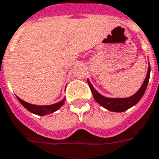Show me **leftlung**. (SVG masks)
Wrapping results in <instances>:
<instances>
[{"label": "left lung", "mask_w": 159, "mask_h": 159, "mask_svg": "<svg viewBox=\"0 0 159 159\" xmlns=\"http://www.w3.org/2000/svg\"><path fill=\"white\" fill-rule=\"evenodd\" d=\"M150 73H151V68L149 65L147 75H146V77H145V81L140 89L138 90L137 93H135L134 95L127 97V98H107L105 96L100 95L98 92L95 90L94 87L92 86V84L89 83V81H88V83H89L94 98L101 106L105 107L107 110L113 111V112H124L130 107L134 106L135 104H137L139 101L142 98L143 95L145 94V91L147 88L148 83H149Z\"/></svg>", "instance_id": "left-lung-1"}]
</instances>
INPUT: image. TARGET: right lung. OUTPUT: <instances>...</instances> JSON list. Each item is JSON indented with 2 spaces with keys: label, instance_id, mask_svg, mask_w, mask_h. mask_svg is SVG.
<instances>
[{
  "label": "right lung",
  "instance_id": "1",
  "mask_svg": "<svg viewBox=\"0 0 159 159\" xmlns=\"http://www.w3.org/2000/svg\"><path fill=\"white\" fill-rule=\"evenodd\" d=\"M19 100V102L21 103L23 106L25 107V108L30 112H32L33 114H38V115H45V114H52L53 112L57 111L60 107L64 105V99H63L61 102L56 103V104H53V105H47V106H38V105H33V104H30L22 101L21 99L17 97Z\"/></svg>",
  "mask_w": 159,
  "mask_h": 159
}]
</instances>
